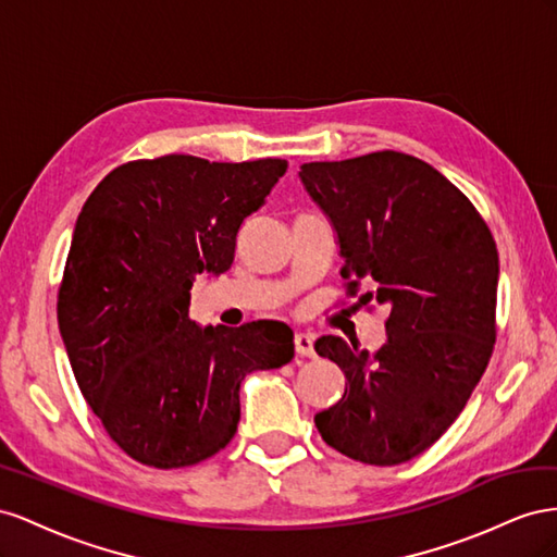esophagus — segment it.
I'll use <instances>...</instances> for the list:
<instances>
[{
  "instance_id": "obj_1",
  "label": "esophagus",
  "mask_w": 557,
  "mask_h": 557,
  "mask_svg": "<svg viewBox=\"0 0 557 557\" xmlns=\"http://www.w3.org/2000/svg\"><path fill=\"white\" fill-rule=\"evenodd\" d=\"M294 345H296V355L298 357H314V338L310 336V333H296L294 338Z\"/></svg>"
}]
</instances>
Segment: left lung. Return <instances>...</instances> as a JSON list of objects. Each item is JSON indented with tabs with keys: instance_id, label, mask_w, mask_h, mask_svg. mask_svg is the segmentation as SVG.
<instances>
[{
	"instance_id": "obj_1",
	"label": "left lung",
	"mask_w": 557,
	"mask_h": 557,
	"mask_svg": "<svg viewBox=\"0 0 557 557\" xmlns=\"http://www.w3.org/2000/svg\"><path fill=\"white\" fill-rule=\"evenodd\" d=\"M308 196L329 216L349 296L389 306L385 345L314 343L347 383L314 416L331 448L394 467L436 443L467 406L495 347L499 253L483 216L416 156L375 151L304 163Z\"/></svg>"
}]
</instances>
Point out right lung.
Wrapping results in <instances>:
<instances>
[{"mask_svg":"<svg viewBox=\"0 0 557 557\" xmlns=\"http://www.w3.org/2000/svg\"><path fill=\"white\" fill-rule=\"evenodd\" d=\"M284 172L282 158L133 161L107 174L76 219L60 336L84 399L141 465L180 469L226 448L243 380L294 359L287 324L188 317L196 275L226 273L240 226Z\"/></svg>","mask_w":557,"mask_h":557,"instance_id":"1","label":"right lung"}]
</instances>
